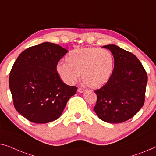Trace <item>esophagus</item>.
Returning a JSON list of instances; mask_svg holds the SVG:
<instances>
[{"label": "esophagus", "mask_w": 156, "mask_h": 156, "mask_svg": "<svg viewBox=\"0 0 156 156\" xmlns=\"http://www.w3.org/2000/svg\"><path fill=\"white\" fill-rule=\"evenodd\" d=\"M78 92H80V93H83V92H85V90L83 89V88H78Z\"/></svg>", "instance_id": "34e87169"}]
</instances>
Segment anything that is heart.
Returning <instances> with one entry per match:
<instances>
[{
	"label": "heart",
	"mask_w": 156,
	"mask_h": 156,
	"mask_svg": "<svg viewBox=\"0 0 156 156\" xmlns=\"http://www.w3.org/2000/svg\"><path fill=\"white\" fill-rule=\"evenodd\" d=\"M114 68V57L110 51L97 48L74 50L66 57V63H59L56 70L62 80L72 85L82 78L88 87L97 89L110 79Z\"/></svg>",
	"instance_id": "b5f03b06"
}]
</instances>
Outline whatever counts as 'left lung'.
Instances as JSON below:
<instances>
[{"mask_svg":"<svg viewBox=\"0 0 156 156\" xmlns=\"http://www.w3.org/2000/svg\"><path fill=\"white\" fill-rule=\"evenodd\" d=\"M103 48L113 54L114 69L106 84L94 91L97 101L94 109L104 122H123L133 117L144 104L147 74L132 53L113 44Z\"/></svg>","mask_w":156,"mask_h":156,"instance_id":"obj_1","label":"left lung"}]
</instances>
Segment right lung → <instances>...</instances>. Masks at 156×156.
<instances>
[{"label":"right lung","mask_w":156,"mask_h":156,"mask_svg":"<svg viewBox=\"0 0 156 156\" xmlns=\"http://www.w3.org/2000/svg\"><path fill=\"white\" fill-rule=\"evenodd\" d=\"M68 52L45 42L19 55L11 69L9 86L15 108L29 121L48 123L58 119L77 87L65 84L58 75V62Z\"/></svg>","instance_id":"add662e5"}]
</instances>
